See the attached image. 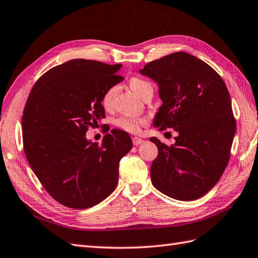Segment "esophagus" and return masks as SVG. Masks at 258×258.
Masks as SVG:
<instances>
[{
	"mask_svg": "<svg viewBox=\"0 0 258 258\" xmlns=\"http://www.w3.org/2000/svg\"><path fill=\"white\" fill-rule=\"evenodd\" d=\"M132 141H133V144H134L135 146L140 145V144H142L144 142L142 139H140V137H133V139H132Z\"/></svg>",
	"mask_w": 258,
	"mask_h": 258,
	"instance_id": "1",
	"label": "esophagus"
}]
</instances>
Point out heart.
Returning <instances> with one entry per match:
<instances>
[{
  "mask_svg": "<svg viewBox=\"0 0 258 258\" xmlns=\"http://www.w3.org/2000/svg\"><path fill=\"white\" fill-rule=\"evenodd\" d=\"M130 87L142 99L145 97V94L147 92L153 91L152 83L148 82L145 79H142L140 77L132 78L130 80ZM117 92H118L117 86H112L104 92L101 102H102V105H103L105 109H110V107H112L113 103H114ZM145 123H146V119L144 118L127 117V116L118 117L115 122L117 127H119L123 131H126L128 133H137V132H140L142 126Z\"/></svg>",
  "mask_w": 258,
  "mask_h": 258,
  "instance_id": "heart-1",
  "label": "heart"
}]
</instances>
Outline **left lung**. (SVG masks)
Masks as SVG:
<instances>
[{"instance_id":"left-lung-1","label":"left lung","mask_w":258,"mask_h":258,"mask_svg":"<svg viewBox=\"0 0 258 258\" xmlns=\"http://www.w3.org/2000/svg\"><path fill=\"white\" fill-rule=\"evenodd\" d=\"M141 74L159 87L155 125L178 132L171 146L151 137L158 148L152 182L173 199L196 200L217 184L230 160L236 124L227 88L212 67L182 51L148 62Z\"/></svg>"}]
</instances>
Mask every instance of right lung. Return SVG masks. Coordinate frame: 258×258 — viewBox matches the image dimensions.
Masks as SVG:
<instances>
[{
  "instance_id": "right-lung-1",
  "label": "right lung",
  "mask_w": 258,
  "mask_h": 258,
  "mask_svg": "<svg viewBox=\"0 0 258 258\" xmlns=\"http://www.w3.org/2000/svg\"><path fill=\"white\" fill-rule=\"evenodd\" d=\"M122 64L73 59L36 81L22 117L24 152L36 177L60 205L88 209L114 191L119 160L133 144L126 132L112 130L101 145L87 140L105 117L102 97L123 80Z\"/></svg>"
}]
</instances>
